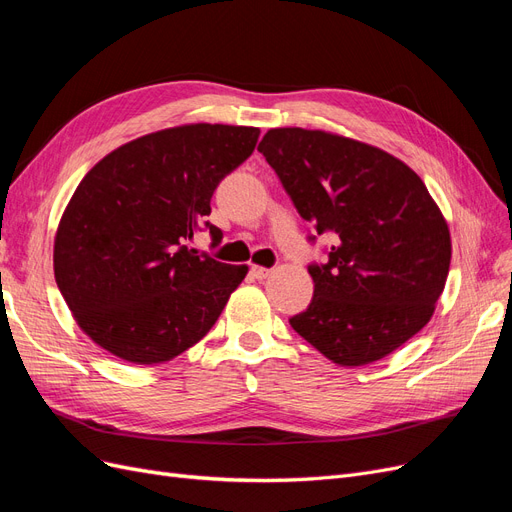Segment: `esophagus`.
<instances>
[{
	"instance_id": "34e87169",
	"label": "esophagus",
	"mask_w": 512,
	"mask_h": 512,
	"mask_svg": "<svg viewBox=\"0 0 512 512\" xmlns=\"http://www.w3.org/2000/svg\"><path fill=\"white\" fill-rule=\"evenodd\" d=\"M251 274H253L257 280H263V278L270 276V270H268V268H261V266H253V268H251Z\"/></svg>"
}]
</instances>
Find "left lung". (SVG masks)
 <instances>
[{"instance_id":"obj_1","label":"left lung","mask_w":512,"mask_h":512,"mask_svg":"<svg viewBox=\"0 0 512 512\" xmlns=\"http://www.w3.org/2000/svg\"><path fill=\"white\" fill-rule=\"evenodd\" d=\"M257 151L315 234V295L291 327L338 366H366L410 340L447 283L451 236L423 180L381 148L319 129H270ZM317 236H308L315 242Z\"/></svg>"}]
</instances>
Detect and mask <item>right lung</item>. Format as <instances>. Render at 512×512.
I'll return each mask as SVG.
<instances>
[{"instance_id":"obj_1","label":"right lung","mask_w":512,"mask_h":512,"mask_svg":"<svg viewBox=\"0 0 512 512\" xmlns=\"http://www.w3.org/2000/svg\"><path fill=\"white\" fill-rule=\"evenodd\" d=\"M257 127L195 123L131 140L80 180L55 236V280L95 344L131 364L200 342L249 268L191 249L221 180L251 157Z\"/></svg>"}]
</instances>
